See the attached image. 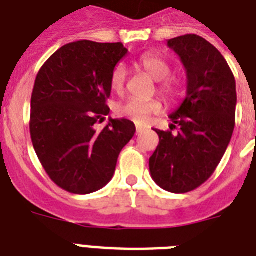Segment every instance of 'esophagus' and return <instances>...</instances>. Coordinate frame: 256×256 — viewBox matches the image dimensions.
<instances>
[{
  "label": "esophagus",
  "mask_w": 256,
  "mask_h": 256,
  "mask_svg": "<svg viewBox=\"0 0 256 256\" xmlns=\"http://www.w3.org/2000/svg\"><path fill=\"white\" fill-rule=\"evenodd\" d=\"M142 130H144V128H142V126H136V134H140Z\"/></svg>",
  "instance_id": "esophagus-1"
}]
</instances>
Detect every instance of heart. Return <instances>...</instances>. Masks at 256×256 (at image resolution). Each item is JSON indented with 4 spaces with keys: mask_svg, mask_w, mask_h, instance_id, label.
Here are the masks:
<instances>
[{
    "mask_svg": "<svg viewBox=\"0 0 256 256\" xmlns=\"http://www.w3.org/2000/svg\"><path fill=\"white\" fill-rule=\"evenodd\" d=\"M136 66L146 72L148 76H152L156 81H160L158 90L164 98L171 100L176 92L174 82L170 80H164L170 74V65L168 61L160 57L158 54L146 53L140 56L136 61ZM126 78H128V70L124 65H118L114 68L110 76V88L112 92L116 94H122L124 92V85H126ZM162 102L158 100H128L118 104L116 108V112L120 116L132 120L138 124H146L148 118L154 114H160L162 112Z\"/></svg>",
    "mask_w": 256,
    "mask_h": 256,
    "instance_id": "heart-1",
    "label": "heart"
}]
</instances>
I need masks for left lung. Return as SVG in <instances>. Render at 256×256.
I'll use <instances>...</instances> for the list:
<instances>
[{"label":"left lung","instance_id":"8db88e82","mask_svg":"<svg viewBox=\"0 0 256 256\" xmlns=\"http://www.w3.org/2000/svg\"><path fill=\"white\" fill-rule=\"evenodd\" d=\"M168 46L186 69L187 94L170 116V130H156L160 144L148 166L158 186L183 194L206 182L226 152L235 128L236 85L224 57L204 38L186 34Z\"/></svg>","mask_w":256,"mask_h":256}]
</instances>
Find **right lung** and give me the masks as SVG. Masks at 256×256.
<instances>
[{"label":"right lung","mask_w":256,"mask_h":256,"mask_svg":"<svg viewBox=\"0 0 256 256\" xmlns=\"http://www.w3.org/2000/svg\"><path fill=\"white\" fill-rule=\"evenodd\" d=\"M128 54L120 42L62 46L38 72L32 94L30 136L45 171L72 194H90L112 180L120 150L136 134L128 120L96 124L110 112V76Z\"/></svg>","instance_id":"1"}]
</instances>
